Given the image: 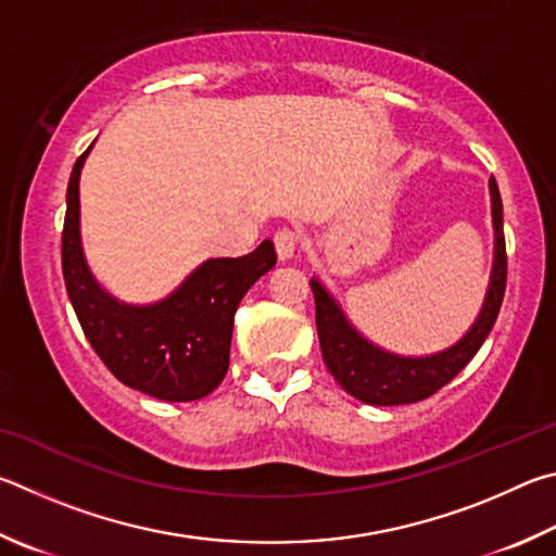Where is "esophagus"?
Returning <instances> with one entry per match:
<instances>
[{"label": "esophagus", "instance_id": "1", "mask_svg": "<svg viewBox=\"0 0 556 556\" xmlns=\"http://www.w3.org/2000/svg\"><path fill=\"white\" fill-rule=\"evenodd\" d=\"M273 243H276L278 258L280 261H288V258H293L295 253H298L300 233L295 229H280V231H276V237H273Z\"/></svg>", "mask_w": 556, "mask_h": 556}]
</instances>
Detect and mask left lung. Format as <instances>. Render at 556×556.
<instances>
[{
  "instance_id": "8db88e82",
  "label": "left lung",
  "mask_w": 556,
  "mask_h": 556,
  "mask_svg": "<svg viewBox=\"0 0 556 556\" xmlns=\"http://www.w3.org/2000/svg\"><path fill=\"white\" fill-rule=\"evenodd\" d=\"M491 190V214H493V268L489 290H485L479 317L473 319L459 342L444 352L430 356H401L378 346L358 332L349 323L344 309L339 307L332 293L319 278L309 280L315 293L317 313V334L323 358L334 376V381L344 388L349 395L366 405H407L430 397L440 391L462 368L471 362L479 352L485 337L491 334L495 317L501 313L505 293V273H508V258H505V237H503V202L495 178L489 180Z\"/></svg>"
}]
</instances>
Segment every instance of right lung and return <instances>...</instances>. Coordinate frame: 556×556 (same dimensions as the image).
Masks as SVG:
<instances>
[{
	"instance_id": "add662e5",
	"label": "right lung",
	"mask_w": 556,
	"mask_h": 556,
	"mask_svg": "<svg viewBox=\"0 0 556 556\" xmlns=\"http://www.w3.org/2000/svg\"><path fill=\"white\" fill-rule=\"evenodd\" d=\"M67 182L63 276L87 342L124 386L165 403L210 395L229 368L233 313L261 276L276 266L273 241L239 258H207L182 283L151 305H129L97 283L80 237V173Z\"/></svg>"
}]
</instances>
